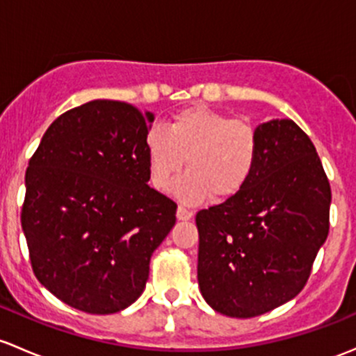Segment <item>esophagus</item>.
<instances>
[{
    "label": "esophagus",
    "mask_w": 356,
    "mask_h": 356,
    "mask_svg": "<svg viewBox=\"0 0 356 356\" xmlns=\"http://www.w3.org/2000/svg\"><path fill=\"white\" fill-rule=\"evenodd\" d=\"M193 209H189V208H186V207H179L177 208V218L179 220H191L193 218Z\"/></svg>",
    "instance_id": "obj_1"
}]
</instances>
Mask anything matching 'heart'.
Returning <instances> with one entry per match:
<instances>
[{"mask_svg": "<svg viewBox=\"0 0 356 356\" xmlns=\"http://www.w3.org/2000/svg\"><path fill=\"white\" fill-rule=\"evenodd\" d=\"M259 152L256 126L204 106L175 112L165 129L153 126L145 136L153 188L165 191L188 159L189 172L177 182L175 193L189 203L209 194L215 201L238 196L256 172Z\"/></svg>", "mask_w": 356, "mask_h": 356, "instance_id": "obj_1", "label": "heart"}]
</instances>
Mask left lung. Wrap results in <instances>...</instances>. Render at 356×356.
I'll use <instances>...</instances> for the list:
<instances>
[{
  "label": "left lung",
  "instance_id": "1",
  "mask_svg": "<svg viewBox=\"0 0 356 356\" xmlns=\"http://www.w3.org/2000/svg\"><path fill=\"white\" fill-rule=\"evenodd\" d=\"M257 131L259 160L247 188L196 215L201 293L238 319L300 293L329 234L331 186L310 138L290 119Z\"/></svg>",
  "mask_w": 356,
  "mask_h": 356
}]
</instances>
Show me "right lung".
Listing matches in <instances>:
<instances>
[{
  "instance_id": "1",
  "label": "right lung",
  "mask_w": 356,
  "mask_h": 356,
  "mask_svg": "<svg viewBox=\"0 0 356 356\" xmlns=\"http://www.w3.org/2000/svg\"><path fill=\"white\" fill-rule=\"evenodd\" d=\"M152 121L133 104L92 100L59 115L29 160L20 218L32 271L83 312L133 304L175 223L177 204L147 184Z\"/></svg>"
}]
</instances>
